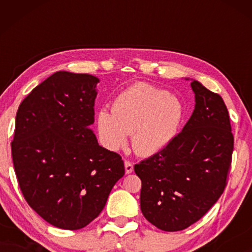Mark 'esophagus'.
Returning a JSON list of instances; mask_svg holds the SVG:
<instances>
[{"mask_svg": "<svg viewBox=\"0 0 252 252\" xmlns=\"http://www.w3.org/2000/svg\"><path fill=\"white\" fill-rule=\"evenodd\" d=\"M133 170H134V166H133V164L130 163V161L126 160V161H125V171H126V174H129V173H132Z\"/></svg>", "mask_w": 252, "mask_h": 252, "instance_id": "esophagus-1", "label": "esophagus"}]
</instances>
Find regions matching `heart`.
<instances>
[{
	"instance_id": "b5f03b06",
	"label": "heart",
	"mask_w": 252,
	"mask_h": 252,
	"mask_svg": "<svg viewBox=\"0 0 252 252\" xmlns=\"http://www.w3.org/2000/svg\"><path fill=\"white\" fill-rule=\"evenodd\" d=\"M184 118V106L177 96L147 82H136L115 98L111 112L97 113V130L110 150L125 147L132 134V146L142 156L160 153L173 140Z\"/></svg>"
}]
</instances>
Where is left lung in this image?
<instances>
[{
    "label": "left lung",
    "instance_id": "obj_1",
    "mask_svg": "<svg viewBox=\"0 0 252 252\" xmlns=\"http://www.w3.org/2000/svg\"><path fill=\"white\" fill-rule=\"evenodd\" d=\"M190 85L195 109L182 132L134 166L142 181L141 211L165 232L187 228L212 208L232 164L234 136L223 99L201 82Z\"/></svg>",
    "mask_w": 252,
    "mask_h": 252
}]
</instances>
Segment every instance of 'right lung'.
Segmentation results:
<instances>
[{
  "label": "right lung",
  "instance_id": "1",
  "mask_svg": "<svg viewBox=\"0 0 252 252\" xmlns=\"http://www.w3.org/2000/svg\"><path fill=\"white\" fill-rule=\"evenodd\" d=\"M98 78L58 71L20 103L13 167L29 205L50 225L84 228L125 174L120 155L101 147L94 124Z\"/></svg>",
  "mask_w": 252,
  "mask_h": 252
}]
</instances>
